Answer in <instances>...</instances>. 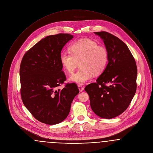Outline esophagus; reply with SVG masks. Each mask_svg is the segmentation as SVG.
Wrapping results in <instances>:
<instances>
[{"instance_id": "34e87169", "label": "esophagus", "mask_w": 153, "mask_h": 153, "mask_svg": "<svg viewBox=\"0 0 153 153\" xmlns=\"http://www.w3.org/2000/svg\"><path fill=\"white\" fill-rule=\"evenodd\" d=\"M78 88H79V89L80 92H82L84 90V88L82 87L81 85H78Z\"/></svg>"}]
</instances>
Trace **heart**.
Wrapping results in <instances>:
<instances>
[{
	"instance_id": "heart-1",
	"label": "heart",
	"mask_w": 153,
	"mask_h": 153,
	"mask_svg": "<svg viewBox=\"0 0 153 153\" xmlns=\"http://www.w3.org/2000/svg\"><path fill=\"white\" fill-rule=\"evenodd\" d=\"M69 52H62L60 61L63 68L68 73H73L80 62V69L72 75L71 81L84 84L91 80L93 75L101 74L108 61V53L106 48L96 42L84 38L77 41L70 46Z\"/></svg>"
}]
</instances>
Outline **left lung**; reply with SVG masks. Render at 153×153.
<instances>
[{
    "label": "left lung",
    "mask_w": 153,
    "mask_h": 153,
    "mask_svg": "<svg viewBox=\"0 0 153 153\" xmlns=\"http://www.w3.org/2000/svg\"><path fill=\"white\" fill-rule=\"evenodd\" d=\"M94 33L104 41L108 53V63L96 82L88 84L85 91L95 114L112 119L128 108L135 95L137 67L131 51L122 40L108 32Z\"/></svg>",
    "instance_id": "8db88e82"
}]
</instances>
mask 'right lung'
<instances>
[{
  "mask_svg": "<svg viewBox=\"0 0 153 153\" xmlns=\"http://www.w3.org/2000/svg\"><path fill=\"white\" fill-rule=\"evenodd\" d=\"M73 38L69 34L46 36L22 58L19 71L22 102L31 115L43 123L53 125L65 120L79 93L75 83L58 88L66 80L61 51Z\"/></svg>",
  "mask_w": 153,
  "mask_h": 153,
  "instance_id": "1",
  "label": "right lung"
}]
</instances>
